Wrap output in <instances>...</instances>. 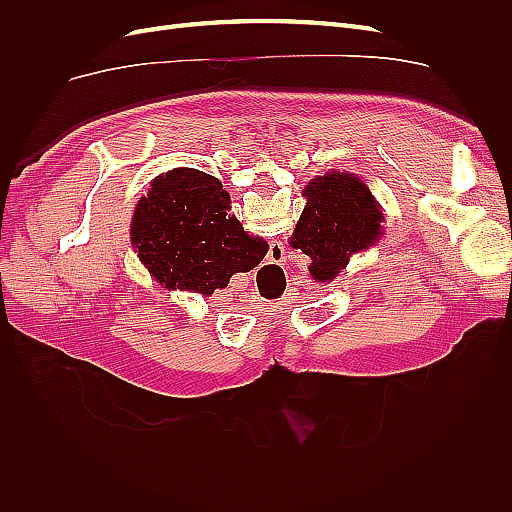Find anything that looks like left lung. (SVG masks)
Masks as SVG:
<instances>
[{
	"mask_svg": "<svg viewBox=\"0 0 512 512\" xmlns=\"http://www.w3.org/2000/svg\"><path fill=\"white\" fill-rule=\"evenodd\" d=\"M305 209L294 228L290 245L312 258L309 275L333 282L346 269L352 254L374 245L382 235L378 200L352 173H331L309 181Z\"/></svg>",
	"mask_w": 512,
	"mask_h": 512,
	"instance_id": "left-lung-1",
	"label": "left lung"
}]
</instances>
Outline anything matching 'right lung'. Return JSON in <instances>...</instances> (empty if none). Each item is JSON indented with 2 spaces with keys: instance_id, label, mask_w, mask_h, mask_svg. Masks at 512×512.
I'll return each instance as SVG.
<instances>
[{
  "instance_id": "obj_1",
  "label": "right lung",
  "mask_w": 512,
  "mask_h": 512,
  "mask_svg": "<svg viewBox=\"0 0 512 512\" xmlns=\"http://www.w3.org/2000/svg\"><path fill=\"white\" fill-rule=\"evenodd\" d=\"M228 211L230 196L218 179L196 168H175L153 179L138 200L130 239L164 288L211 297L267 254V243L247 235Z\"/></svg>"
}]
</instances>
